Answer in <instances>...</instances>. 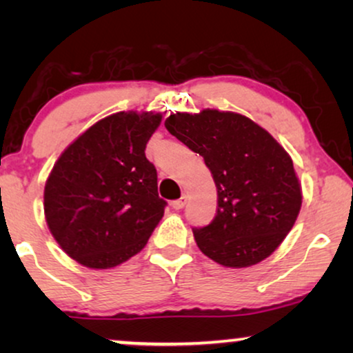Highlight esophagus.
<instances>
[{
	"mask_svg": "<svg viewBox=\"0 0 353 353\" xmlns=\"http://www.w3.org/2000/svg\"><path fill=\"white\" fill-rule=\"evenodd\" d=\"M186 202H188V196L186 194H183L180 199H176V201H173L172 202V207L175 210H180V209H183V207L186 205Z\"/></svg>",
	"mask_w": 353,
	"mask_h": 353,
	"instance_id": "obj_1",
	"label": "esophagus"
}]
</instances>
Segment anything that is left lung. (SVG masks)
<instances>
[{
	"label": "left lung",
	"mask_w": 353,
	"mask_h": 353,
	"mask_svg": "<svg viewBox=\"0 0 353 353\" xmlns=\"http://www.w3.org/2000/svg\"><path fill=\"white\" fill-rule=\"evenodd\" d=\"M165 128L204 157L216 186L215 219L192 230L201 252L228 268L270 257L302 207V186L286 149L254 120L230 110L176 112Z\"/></svg>",
	"instance_id": "8db88e82"
}]
</instances>
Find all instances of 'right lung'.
I'll list each match as a JSON object with an SVG mask.
<instances>
[{
  "label": "right lung",
  "instance_id": "add662e5",
  "mask_svg": "<svg viewBox=\"0 0 353 353\" xmlns=\"http://www.w3.org/2000/svg\"><path fill=\"white\" fill-rule=\"evenodd\" d=\"M161 112H115L75 138L45 185L46 225L75 262L108 270L146 245L167 202L159 197L146 144Z\"/></svg>",
  "mask_w": 353,
  "mask_h": 353
}]
</instances>
